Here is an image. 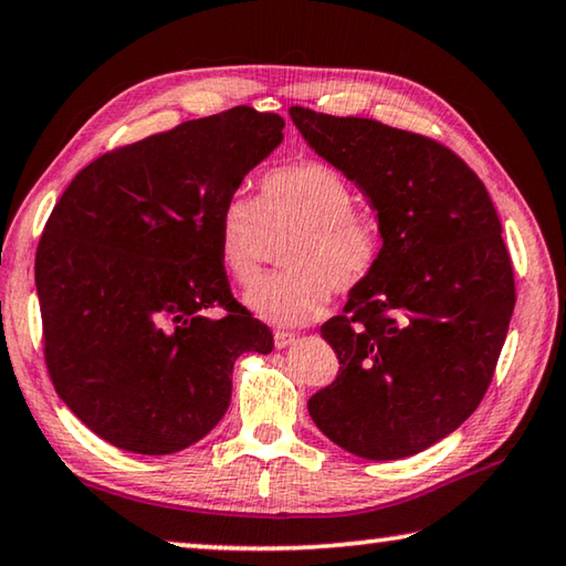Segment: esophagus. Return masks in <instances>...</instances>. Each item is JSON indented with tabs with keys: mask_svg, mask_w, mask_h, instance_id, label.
I'll list each match as a JSON object with an SVG mask.
<instances>
[{
	"mask_svg": "<svg viewBox=\"0 0 566 566\" xmlns=\"http://www.w3.org/2000/svg\"><path fill=\"white\" fill-rule=\"evenodd\" d=\"M290 344H294V334H290V332H274V347L276 349L290 347Z\"/></svg>",
	"mask_w": 566,
	"mask_h": 566,
	"instance_id": "obj_1",
	"label": "esophagus"
}]
</instances>
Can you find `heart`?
<instances>
[{
	"label": "heart",
	"instance_id": "obj_1",
	"mask_svg": "<svg viewBox=\"0 0 566 566\" xmlns=\"http://www.w3.org/2000/svg\"><path fill=\"white\" fill-rule=\"evenodd\" d=\"M284 252L290 272L266 276L244 294V304L274 327H302L332 304V286L352 292L379 262V237L354 214V189L322 161L270 169L260 199L232 195L219 207V256L239 284L260 280L272 237L292 234Z\"/></svg>",
	"mask_w": 566,
	"mask_h": 566
}]
</instances>
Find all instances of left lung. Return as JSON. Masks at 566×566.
Masks as SVG:
<instances>
[{
    "instance_id": "1",
    "label": "left lung",
    "mask_w": 566,
    "mask_h": 566,
    "mask_svg": "<svg viewBox=\"0 0 566 566\" xmlns=\"http://www.w3.org/2000/svg\"><path fill=\"white\" fill-rule=\"evenodd\" d=\"M306 145L354 181L379 222L377 270L322 324L339 375L306 401L324 437L387 462L452 434L490 387L514 274L490 191L421 134L292 107Z\"/></svg>"
}]
</instances>
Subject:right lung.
Returning a JSON list of instances; mask_svg holds the SVG:
<instances>
[{"label": "right lung", "instance_id": "right-lung-1", "mask_svg": "<svg viewBox=\"0 0 566 566\" xmlns=\"http://www.w3.org/2000/svg\"><path fill=\"white\" fill-rule=\"evenodd\" d=\"M280 114L234 107L94 159L54 205L34 280L56 395L104 442L175 454L232 399L234 359L272 332L239 310L217 217L284 139ZM222 303V321L206 310Z\"/></svg>", "mask_w": 566, "mask_h": 566}]
</instances>
